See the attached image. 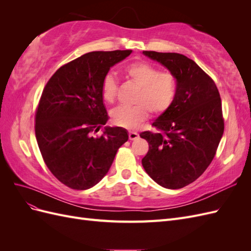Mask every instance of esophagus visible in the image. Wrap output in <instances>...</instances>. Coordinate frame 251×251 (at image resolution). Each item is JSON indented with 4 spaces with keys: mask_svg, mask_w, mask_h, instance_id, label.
<instances>
[{
    "mask_svg": "<svg viewBox=\"0 0 251 251\" xmlns=\"http://www.w3.org/2000/svg\"><path fill=\"white\" fill-rule=\"evenodd\" d=\"M138 137H139L138 133L133 132V131H130V132H128V138H130V140H135V139H137Z\"/></svg>",
    "mask_w": 251,
    "mask_h": 251,
    "instance_id": "34e87169",
    "label": "esophagus"
}]
</instances>
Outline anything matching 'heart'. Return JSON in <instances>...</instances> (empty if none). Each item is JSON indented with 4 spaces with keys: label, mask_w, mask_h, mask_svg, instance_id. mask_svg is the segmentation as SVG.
I'll use <instances>...</instances> for the list:
<instances>
[{
    "label": "heart",
    "mask_w": 251,
    "mask_h": 251,
    "mask_svg": "<svg viewBox=\"0 0 251 251\" xmlns=\"http://www.w3.org/2000/svg\"><path fill=\"white\" fill-rule=\"evenodd\" d=\"M126 73L140 89L136 94L133 107H117L111 111L114 124L126 128H135L151 113L158 115L173 104L177 94V79L170 72H161L157 67L146 62L128 65ZM117 80L107 74L102 80L103 100L113 103L117 96Z\"/></svg>",
    "instance_id": "obj_1"
}]
</instances>
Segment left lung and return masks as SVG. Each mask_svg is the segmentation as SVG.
Wrapping results in <instances>:
<instances>
[{
    "label": "left lung",
    "instance_id": "1",
    "mask_svg": "<svg viewBox=\"0 0 251 251\" xmlns=\"http://www.w3.org/2000/svg\"><path fill=\"white\" fill-rule=\"evenodd\" d=\"M177 79L171 107L142 132L149 142L142 166L156 183L182 188L198 179L215 157L224 132L221 98L216 83L193 59L179 53L142 51Z\"/></svg>",
    "mask_w": 251,
    "mask_h": 251
}]
</instances>
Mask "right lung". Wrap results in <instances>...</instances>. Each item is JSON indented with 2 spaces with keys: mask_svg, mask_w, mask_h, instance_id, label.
<instances>
[{
  "mask_svg": "<svg viewBox=\"0 0 251 251\" xmlns=\"http://www.w3.org/2000/svg\"><path fill=\"white\" fill-rule=\"evenodd\" d=\"M132 50L94 51L60 67L44 88L35 115V137L50 172L73 189H88L108 174L128 135L107 124L101 85L111 68Z\"/></svg>",
  "mask_w": 251,
  "mask_h": 251,
  "instance_id": "obj_1",
  "label": "right lung"
}]
</instances>
